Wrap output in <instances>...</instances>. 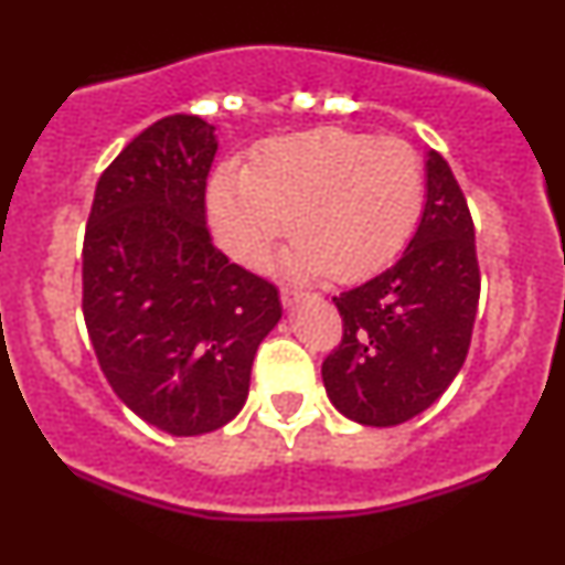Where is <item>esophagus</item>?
Returning <instances> with one entry per match:
<instances>
[{"label":"esophagus","instance_id":"34e87169","mask_svg":"<svg viewBox=\"0 0 565 565\" xmlns=\"http://www.w3.org/2000/svg\"><path fill=\"white\" fill-rule=\"evenodd\" d=\"M305 300V291H297V289H284L281 291V305L284 308H295L297 302Z\"/></svg>","mask_w":565,"mask_h":565}]
</instances>
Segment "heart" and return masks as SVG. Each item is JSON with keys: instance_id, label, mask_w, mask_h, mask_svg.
Returning <instances> with one entry per match:
<instances>
[{"instance_id": "heart-1", "label": "heart", "mask_w": 565, "mask_h": 565, "mask_svg": "<svg viewBox=\"0 0 565 565\" xmlns=\"http://www.w3.org/2000/svg\"><path fill=\"white\" fill-rule=\"evenodd\" d=\"M423 201V161L408 142L323 127L265 142L249 170L223 167L210 217L223 249L257 268L295 215L284 274L353 281L406 244Z\"/></svg>"}]
</instances>
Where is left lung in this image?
<instances>
[{
    "label": "left lung",
    "mask_w": 565,
    "mask_h": 565,
    "mask_svg": "<svg viewBox=\"0 0 565 565\" xmlns=\"http://www.w3.org/2000/svg\"><path fill=\"white\" fill-rule=\"evenodd\" d=\"M425 210L404 255L380 276L334 297L342 342L321 366L340 414L393 427L436 404L468 359L481 274L476 228L436 151L425 161Z\"/></svg>",
    "instance_id": "8db88e82"
}]
</instances>
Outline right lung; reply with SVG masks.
<instances>
[{"instance_id":"1","label":"right lung","mask_w":565,"mask_h":565,"mask_svg":"<svg viewBox=\"0 0 565 565\" xmlns=\"http://www.w3.org/2000/svg\"><path fill=\"white\" fill-rule=\"evenodd\" d=\"M210 121L174 114L135 138L95 188L82 310L108 385L170 436L228 425L257 348L281 319L278 289L231 263L206 231Z\"/></svg>"}]
</instances>
